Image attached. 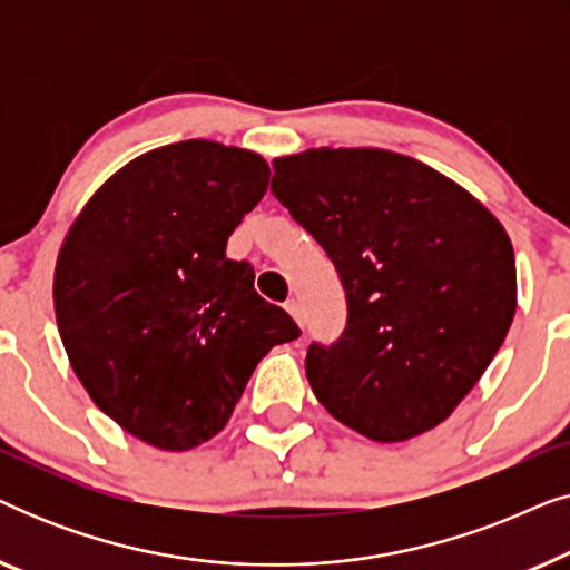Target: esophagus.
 <instances>
[{"instance_id": "1", "label": "esophagus", "mask_w": 570, "mask_h": 570, "mask_svg": "<svg viewBox=\"0 0 570 570\" xmlns=\"http://www.w3.org/2000/svg\"><path fill=\"white\" fill-rule=\"evenodd\" d=\"M285 308H287V314H291V316L295 318V322L303 324V311H301V303H298V301L291 298V301L285 303Z\"/></svg>"}]
</instances>
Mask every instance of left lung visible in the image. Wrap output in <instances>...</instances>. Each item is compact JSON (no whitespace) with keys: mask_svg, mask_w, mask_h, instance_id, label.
<instances>
[{"mask_svg":"<svg viewBox=\"0 0 570 570\" xmlns=\"http://www.w3.org/2000/svg\"><path fill=\"white\" fill-rule=\"evenodd\" d=\"M272 191L340 269L347 326L311 345L306 379L342 425L396 443L472 392L517 314L501 220L464 186L381 147H311L272 160Z\"/></svg>","mask_w":570,"mask_h":570,"instance_id":"obj_1","label":"left lung"}]
</instances>
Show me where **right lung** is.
I'll use <instances>...</instances> for the list:
<instances>
[{
    "label": "right lung",
    "mask_w": 570,
    "mask_h": 570,
    "mask_svg": "<svg viewBox=\"0 0 570 570\" xmlns=\"http://www.w3.org/2000/svg\"><path fill=\"white\" fill-rule=\"evenodd\" d=\"M269 184L259 153L184 139L116 170L69 225L53 311L69 365L116 425L189 451L228 425L256 363L301 334L225 256Z\"/></svg>",
    "instance_id": "right-lung-1"
}]
</instances>
